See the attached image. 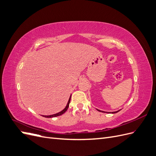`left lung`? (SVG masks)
Returning <instances> with one entry per match:
<instances>
[{
	"instance_id": "1",
	"label": "left lung",
	"mask_w": 156,
	"mask_h": 156,
	"mask_svg": "<svg viewBox=\"0 0 156 156\" xmlns=\"http://www.w3.org/2000/svg\"><path fill=\"white\" fill-rule=\"evenodd\" d=\"M98 111H100V112H104V111H100V110H98V109H97ZM119 111H116V112H112V113H116V112H119ZM108 113V112H107ZM108 113H111V112H108Z\"/></svg>"
}]
</instances>
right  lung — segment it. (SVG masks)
Returning <instances> with one entry per match:
<instances>
[{
  "mask_svg": "<svg viewBox=\"0 0 156 156\" xmlns=\"http://www.w3.org/2000/svg\"><path fill=\"white\" fill-rule=\"evenodd\" d=\"M70 99H71V96H70V98H69V100H68V104H67L66 107L62 111H60V112H58V113H56V114H55V115H53L43 116H44V117H45V118H52V117H56V116L62 115V114H64V113L66 111L68 110V107H69V103H70Z\"/></svg>",
  "mask_w": 156,
  "mask_h": 156,
  "instance_id": "1",
  "label": "right lung"
}]
</instances>
